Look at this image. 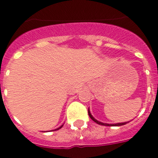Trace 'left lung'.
<instances>
[{
    "label": "left lung",
    "mask_w": 158,
    "mask_h": 158,
    "mask_svg": "<svg viewBox=\"0 0 158 158\" xmlns=\"http://www.w3.org/2000/svg\"><path fill=\"white\" fill-rule=\"evenodd\" d=\"M88 113H89V116L90 117V118L92 119L94 122H95L96 123H98V124L99 125H103V126H122V125H124L126 124L127 122L126 123H116V124H108V123H101V122H98V120H96V119L94 118V117L91 115V114H90V111H89V110H88Z\"/></svg>",
    "instance_id": "1"
}]
</instances>
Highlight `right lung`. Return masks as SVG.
Returning <instances> with one entry per match:
<instances>
[{"instance_id": "right-lung-1", "label": "right lung", "mask_w": 158, "mask_h": 158, "mask_svg": "<svg viewBox=\"0 0 158 158\" xmlns=\"http://www.w3.org/2000/svg\"><path fill=\"white\" fill-rule=\"evenodd\" d=\"M63 127V126H61V127H59V128H57V129H55V130H58V129H60V128H61V127Z\"/></svg>"}]
</instances>
